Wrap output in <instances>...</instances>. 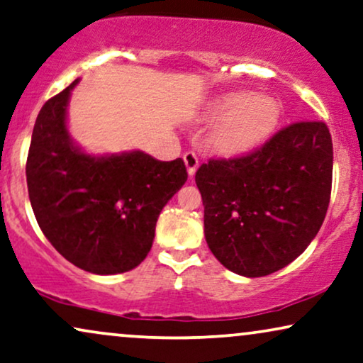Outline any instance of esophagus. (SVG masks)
<instances>
[{"label":"esophagus","instance_id":"1","mask_svg":"<svg viewBox=\"0 0 363 363\" xmlns=\"http://www.w3.org/2000/svg\"><path fill=\"white\" fill-rule=\"evenodd\" d=\"M184 162H186V167H187V174L192 177L197 171V167H199V159H197L196 152L192 151H187L184 154Z\"/></svg>","mask_w":363,"mask_h":363}]
</instances>
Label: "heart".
<instances>
[{"mask_svg": "<svg viewBox=\"0 0 363 363\" xmlns=\"http://www.w3.org/2000/svg\"><path fill=\"white\" fill-rule=\"evenodd\" d=\"M279 118L277 101L249 91L222 94L202 114L206 121L220 119L212 129L209 146L222 156H239L260 146L274 133Z\"/></svg>", "mask_w": 363, "mask_h": 363, "instance_id": "obj_1", "label": "heart"}]
</instances>
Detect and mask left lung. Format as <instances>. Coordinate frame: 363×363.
Here are the masks:
<instances>
[{
  "label": "left lung",
  "mask_w": 363,
  "mask_h": 363,
  "mask_svg": "<svg viewBox=\"0 0 363 363\" xmlns=\"http://www.w3.org/2000/svg\"><path fill=\"white\" fill-rule=\"evenodd\" d=\"M332 167V138L322 121L294 123L245 156L202 164L196 184L211 252L244 277L286 267L325 219Z\"/></svg>",
  "instance_id": "8db88e82"
}]
</instances>
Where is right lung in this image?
I'll return each mask as SVG.
<instances>
[{
	"label": "right lung",
	"instance_id": "1",
	"mask_svg": "<svg viewBox=\"0 0 363 363\" xmlns=\"http://www.w3.org/2000/svg\"><path fill=\"white\" fill-rule=\"evenodd\" d=\"M67 86L46 101L26 161L28 194L43 234L76 267L128 272L152 247L162 207L184 186L181 157L157 161L143 151L93 156L67 133Z\"/></svg>",
	"mask_w": 363,
	"mask_h": 363
}]
</instances>
